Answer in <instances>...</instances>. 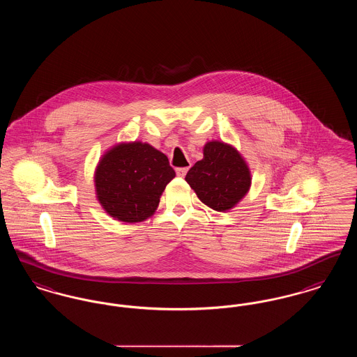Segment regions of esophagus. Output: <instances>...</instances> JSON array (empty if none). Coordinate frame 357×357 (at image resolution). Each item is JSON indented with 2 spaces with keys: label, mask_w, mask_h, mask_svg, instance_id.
I'll list each match as a JSON object with an SVG mask.
<instances>
[{
  "label": "esophagus",
  "mask_w": 357,
  "mask_h": 357,
  "mask_svg": "<svg viewBox=\"0 0 357 357\" xmlns=\"http://www.w3.org/2000/svg\"><path fill=\"white\" fill-rule=\"evenodd\" d=\"M175 171H176V175H178L179 178H185L187 171H188V167H178Z\"/></svg>",
  "instance_id": "obj_1"
}]
</instances>
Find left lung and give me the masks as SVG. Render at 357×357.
<instances>
[{
    "mask_svg": "<svg viewBox=\"0 0 357 357\" xmlns=\"http://www.w3.org/2000/svg\"><path fill=\"white\" fill-rule=\"evenodd\" d=\"M185 179L198 198L217 211L236 206L252 183L242 156L222 142H208L204 146V159L188 170Z\"/></svg>",
    "mask_w": 357,
    "mask_h": 357,
    "instance_id": "8db88e82",
    "label": "left lung"
}]
</instances>
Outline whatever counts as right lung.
Wrapping results in <instances>:
<instances>
[{"instance_id": "obj_1", "label": "right lung", "mask_w": 357, "mask_h": 357, "mask_svg": "<svg viewBox=\"0 0 357 357\" xmlns=\"http://www.w3.org/2000/svg\"><path fill=\"white\" fill-rule=\"evenodd\" d=\"M174 176L175 171L167 156L150 144H119L105 153L98 166V199L104 210L119 221H144L153 215Z\"/></svg>"}]
</instances>
